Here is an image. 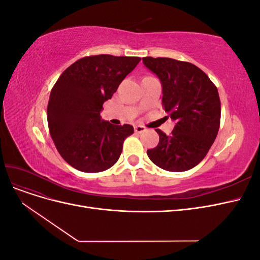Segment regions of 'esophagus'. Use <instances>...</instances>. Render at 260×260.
<instances>
[{
	"instance_id": "obj_1",
	"label": "esophagus",
	"mask_w": 260,
	"mask_h": 260,
	"mask_svg": "<svg viewBox=\"0 0 260 260\" xmlns=\"http://www.w3.org/2000/svg\"><path fill=\"white\" fill-rule=\"evenodd\" d=\"M144 131H146V128L144 127V125L138 124V125H136V127H135V132H136V133H142V132H144Z\"/></svg>"
}]
</instances>
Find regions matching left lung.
I'll return each instance as SVG.
<instances>
[{"label": "left lung", "mask_w": 260, "mask_h": 260, "mask_svg": "<svg viewBox=\"0 0 260 260\" xmlns=\"http://www.w3.org/2000/svg\"><path fill=\"white\" fill-rule=\"evenodd\" d=\"M162 85V107L176 125L170 136L159 129V143L147 156L159 168L181 172L207 155L220 127L221 105L216 85L191 62L168 57H143Z\"/></svg>", "instance_id": "left-lung-1"}]
</instances>
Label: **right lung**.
<instances>
[{"instance_id": "add662e5", "label": "right lung", "mask_w": 260, "mask_h": 260, "mask_svg": "<svg viewBox=\"0 0 260 260\" xmlns=\"http://www.w3.org/2000/svg\"><path fill=\"white\" fill-rule=\"evenodd\" d=\"M141 60L140 57L92 55L75 61L54 84L48 104L50 135L58 153L82 172H101L117 162L130 124L102 120L104 102Z\"/></svg>"}]
</instances>
